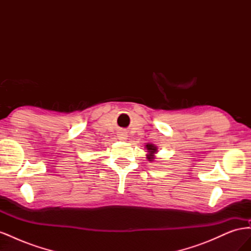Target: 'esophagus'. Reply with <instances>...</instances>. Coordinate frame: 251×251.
I'll use <instances>...</instances> for the list:
<instances>
[{
	"label": "esophagus",
	"mask_w": 251,
	"mask_h": 251,
	"mask_svg": "<svg viewBox=\"0 0 251 251\" xmlns=\"http://www.w3.org/2000/svg\"><path fill=\"white\" fill-rule=\"evenodd\" d=\"M117 137L119 140H126V132H118L117 133Z\"/></svg>",
	"instance_id": "1"
}]
</instances>
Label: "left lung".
Masks as SVG:
<instances>
[{
  "label": "left lung",
  "mask_w": 251,
  "mask_h": 251,
  "mask_svg": "<svg viewBox=\"0 0 251 251\" xmlns=\"http://www.w3.org/2000/svg\"><path fill=\"white\" fill-rule=\"evenodd\" d=\"M147 150H149V153H150V155H148V159H153L154 158L153 155L157 151V148L153 146V144H148Z\"/></svg>",
  "instance_id": "1"
}]
</instances>
